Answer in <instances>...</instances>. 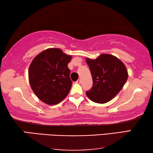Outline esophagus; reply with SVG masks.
Listing matches in <instances>:
<instances>
[{
	"instance_id": "1",
	"label": "esophagus",
	"mask_w": 153,
	"mask_h": 153,
	"mask_svg": "<svg viewBox=\"0 0 153 153\" xmlns=\"http://www.w3.org/2000/svg\"><path fill=\"white\" fill-rule=\"evenodd\" d=\"M76 83H77V84H80V83H81V79H77L76 81Z\"/></svg>"
}]
</instances>
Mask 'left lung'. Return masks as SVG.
<instances>
[{"label":"left lung","mask_w":153,"mask_h":153,"mask_svg":"<svg viewBox=\"0 0 153 153\" xmlns=\"http://www.w3.org/2000/svg\"><path fill=\"white\" fill-rule=\"evenodd\" d=\"M91 72L93 85L86 92L92 101L103 104L113 98L128 79L125 65L116 56L102 54L96 59H86Z\"/></svg>","instance_id":"left-lung-1"}]
</instances>
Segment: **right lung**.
I'll list each match as a JSON object with an SVG mask.
<instances>
[{
	"instance_id": "obj_1",
	"label": "right lung",
	"mask_w": 153,
	"mask_h": 153,
	"mask_svg": "<svg viewBox=\"0 0 153 153\" xmlns=\"http://www.w3.org/2000/svg\"><path fill=\"white\" fill-rule=\"evenodd\" d=\"M71 59L59 48H48L31 63L28 77L31 88L40 100L54 105L62 101L70 91L72 82L67 65Z\"/></svg>"
}]
</instances>
